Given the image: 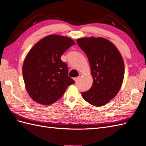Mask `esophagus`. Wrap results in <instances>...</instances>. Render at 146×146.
I'll return each mask as SVG.
<instances>
[{
  "label": "esophagus",
  "instance_id": "34e87169",
  "mask_svg": "<svg viewBox=\"0 0 146 146\" xmlns=\"http://www.w3.org/2000/svg\"><path fill=\"white\" fill-rule=\"evenodd\" d=\"M79 79H80V76L79 77H76V78H74V80H75V82H78V80H79Z\"/></svg>",
  "mask_w": 146,
  "mask_h": 146
}]
</instances>
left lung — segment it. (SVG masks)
I'll list each match as a JSON object with an SVG mask.
<instances>
[{"label":"left lung","instance_id":"left-lung-1","mask_svg":"<svg viewBox=\"0 0 146 146\" xmlns=\"http://www.w3.org/2000/svg\"><path fill=\"white\" fill-rule=\"evenodd\" d=\"M77 43L88 56L93 83L82 92L88 103L100 107L116 96L124 77L122 57L113 44L104 38H83Z\"/></svg>","mask_w":146,"mask_h":146}]
</instances>
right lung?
<instances>
[{
  "mask_svg": "<svg viewBox=\"0 0 146 146\" xmlns=\"http://www.w3.org/2000/svg\"><path fill=\"white\" fill-rule=\"evenodd\" d=\"M75 44L72 39L49 35L35 44L24 60L23 78L29 94L36 102L51 105L75 83L68 76V67L61 56Z\"/></svg>",
  "mask_w": 146,
  "mask_h": 146,
  "instance_id": "obj_1",
  "label": "right lung"
}]
</instances>
